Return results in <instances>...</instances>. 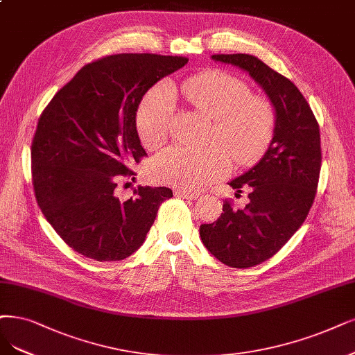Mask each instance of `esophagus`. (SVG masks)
Listing matches in <instances>:
<instances>
[{"label": "esophagus", "mask_w": 355, "mask_h": 355, "mask_svg": "<svg viewBox=\"0 0 355 355\" xmlns=\"http://www.w3.org/2000/svg\"><path fill=\"white\" fill-rule=\"evenodd\" d=\"M174 194L177 196V198L189 199V200H196L199 198V193H193V191H187V190H175Z\"/></svg>", "instance_id": "1"}]
</instances>
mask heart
Instances as JSON below:
<instances>
[{"label":"heart","instance_id":"heart-1","mask_svg":"<svg viewBox=\"0 0 355 355\" xmlns=\"http://www.w3.org/2000/svg\"><path fill=\"white\" fill-rule=\"evenodd\" d=\"M182 95L194 110L211 118L207 148L174 146L152 164L153 180L186 190H199L225 177L230 157L237 165H250L265 153L275 131V111L240 78L212 70L182 85ZM175 110L174 90L168 83L152 87L136 115V127L148 149L164 144L171 133Z\"/></svg>","mask_w":355,"mask_h":355}]
</instances>
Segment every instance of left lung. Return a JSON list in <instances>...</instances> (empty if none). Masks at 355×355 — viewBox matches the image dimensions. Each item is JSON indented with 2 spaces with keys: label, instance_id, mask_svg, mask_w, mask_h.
I'll return each instance as SVG.
<instances>
[{
  "label": "left lung",
  "instance_id": "8db88e82",
  "mask_svg": "<svg viewBox=\"0 0 355 355\" xmlns=\"http://www.w3.org/2000/svg\"><path fill=\"white\" fill-rule=\"evenodd\" d=\"M265 90L275 110V131L263 157L230 182L237 191L250 187L245 207L234 211L225 200L218 220L200 225L205 247L222 263L245 269L270 259L303 225L316 196L322 149L310 105L298 87L248 54H216Z\"/></svg>",
  "mask_w": 355,
  "mask_h": 355
}]
</instances>
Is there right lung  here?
Instances as JSON below:
<instances>
[{
    "label": "right lung",
    "mask_w": 355,
    "mask_h": 355,
    "mask_svg": "<svg viewBox=\"0 0 355 355\" xmlns=\"http://www.w3.org/2000/svg\"><path fill=\"white\" fill-rule=\"evenodd\" d=\"M186 57L116 54L86 64L61 87L37 121L32 182L46 220L74 252L98 261L123 260L143 244L173 190L141 187L121 200L120 177L146 152L136 128L143 95L184 67Z\"/></svg>",
    "instance_id": "obj_1"
}]
</instances>
